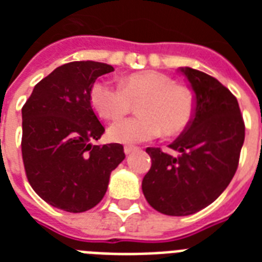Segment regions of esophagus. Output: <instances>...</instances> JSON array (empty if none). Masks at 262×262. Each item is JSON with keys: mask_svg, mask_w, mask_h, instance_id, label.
<instances>
[{"mask_svg": "<svg viewBox=\"0 0 262 262\" xmlns=\"http://www.w3.org/2000/svg\"><path fill=\"white\" fill-rule=\"evenodd\" d=\"M123 151H125V154H126V155H130L132 152L137 151V148H136V147H130V145H126V147L123 148Z\"/></svg>", "mask_w": 262, "mask_h": 262, "instance_id": "esophagus-1", "label": "esophagus"}]
</instances>
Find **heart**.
Segmentation results:
<instances>
[{"mask_svg":"<svg viewBox=\"0 0 262 262\" xmlns=\"http://www.w3.org/2000/svg\"><path fill=\"white\" fill-rule=\"evenodd\" d=\"M139 118H122L108 126L110 140L121 144H139L164 136L179 135L194 115L195 99L190 88L175 84L159 72H139L126 76L122 87L99 80L91 90V103L103 118L126 114L132 103H139Z\"/></svg>","mask_w":262,"mask_h":262,"instance_id":"b5f03b06","label":"heart"}]
</instances>
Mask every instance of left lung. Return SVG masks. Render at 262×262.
<instances>
[{
  "label": "left lung",
  "mask_w": 262,
  "mask_h": 262,
  "mask_svg": "<svg viewBox=\"0 0 262 262\" xmlns=\"http://www.w3.org/2000/svg\"><path fill=\"white\" fill-rule=\"evenodd\" d=\"M194 94L190 123L168 147L147 148L151 170L141 183L148 204L160 213L187 216L219 197L238 167L245 125L234 95L215 77L191 68H179Z\"/></svg>",
  "instance_id": "left-lung-1"
}]
</instances>
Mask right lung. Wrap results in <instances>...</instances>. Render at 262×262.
<instances>
[{"label":"right lung","mask_w":262,"mask_h":262,"mask_svg":"<svg viewBox=\"0 0 262 262\" xmlns=\"http://www.w3.org/2000/svg\"><path fill=\"white\" fill-rule=\"evenodd\" d=\"M114 71L95 61L65 63L34 87L21 110V154L36 194L67 212H85L104 197L110 174L125 159L121 144L94 145L104 133L91 104L99 76Z\"/></svg>","instance_id":"obj_1"}]
</instances>
